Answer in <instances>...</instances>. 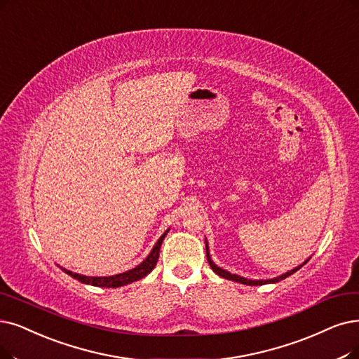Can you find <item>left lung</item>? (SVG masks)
Wrapping results in <instances>:
<instances>
[{
    "label": "left lung",
    "mask_w": 359,
    "mask_h": 359,
    "mask_svg": "<svg viewBox=\"0 0 359 359\" xmlns=\"http://www.w3.org/2000/svg\"><path fill=\"white\" fill-rule=\"evenodd\" d=\"M206 256H208V262H209L210 268H212L215 272H217V274H218L219 277H224V278H226V280H233V281H237V283H241V284H248V285H262V284H268V283H278V281L284 280L285 277L292 276L293 272H296L297 269L302 268V265H300V266H297V268H294V269H292V271H289V272H285L284 276H280V277L272 278V280H248V278L238 277V276H236V274H231V272H228V271H225V269H222V268L215 265V264L212 262V259H210L209 252H208V243H206ZM305 264H306V262H305Z\"/></svg>",
    "instance_id": "8db88e82"
}]
</instances>
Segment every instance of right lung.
I'll use <instances>...</instances> for the list:
<instances>
[{
  "mask_svg": "<svg viewBox=\"0 0 359 359\" xmlns=\"http://www.w3.org/2000/svg\"><path fill=\"white\" fill-rule=\"evenodd\" d=\"M166 234H168V231L159 240H157V243L154 245L151 253L146 257L144 262H141L134 269L122 272V274L111 276V277H85V276H81V274H75V272L67 271L65 268H63V271L66 272V274H69L70 277H74L75 280H78V281H81L83 284L97 285V287H111V289L121 287V285H125V284H130L133 281L141 280L142 277H146L150 271H153V268L157 264V259H159L161 246H162V241H163Z\"/></svg>",
  "mask_w": 359,
  "mask_h": 359,
  "instance_id": "right-lung-1",
  "label": "right lung"
}]
</instances>
